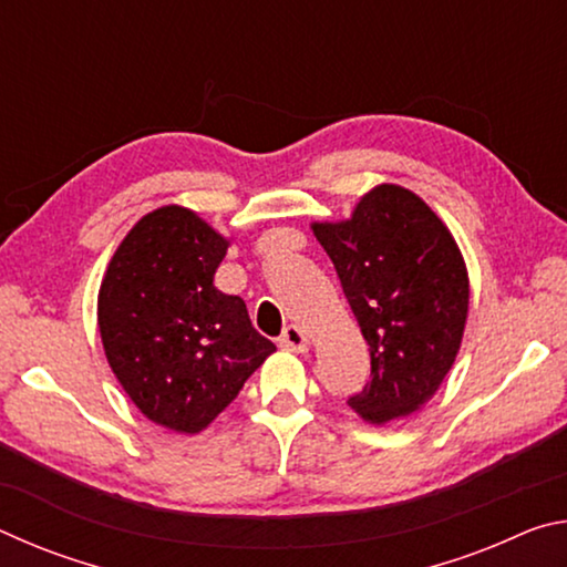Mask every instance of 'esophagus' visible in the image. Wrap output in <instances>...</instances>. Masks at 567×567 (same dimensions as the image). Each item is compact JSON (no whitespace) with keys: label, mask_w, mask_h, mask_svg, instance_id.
Segmentation results:
<instances>
[{"label":"esophagus","mask_w":567,"mask_h":567,"mask_svg":"<svg viewBox=\"0 0 567 567\" xmlns=\"http://www.w3.org/2000/svg\"><path fill=\"white\" fill-rule=\"evenodd\" d=\"M280 348L287 352H307L310 350V340H307V334L297 328V324H290V328H285L282 332Z\"/></svg>","instance_id":"esophagus-1"}]
</instances>
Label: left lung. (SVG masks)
<instances>
[{"label": "left lung", "mask_w": 567, "mask_h": 567, "mask_svg": "<svg viewBox=\"0 0 567 567\" xmlns=\"http://www.w3.org/2000/svg\"><path fill=\"white\" fill-rule=\"evenodd\" d=\"M370 344L372 378L348 405L370 425L417 412L463 342L470 280L453 233L400 185L364 192L340 223H312Z\"/></svg>", "instance_id": "obj_1"}]
</instances>
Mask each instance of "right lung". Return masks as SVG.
<instances>
[{
    "instance_id": "obj_1",
    "label": "right lung",
    "mask_w": 567,
    "mask_h": 567,
    "mask_svg": "<svg viewBox=\"0 0 567 567\" xmlns=\"http://www.w3.org/2000/svg\"><path fill=\"white\" fill-rule=\"evenodd\" d=\"M229 239L197 213H147L114 249L97 295L104 354L147 420L195 435L275 352L245 300L215 287Z\"/></svg>"
}]
</instances>
